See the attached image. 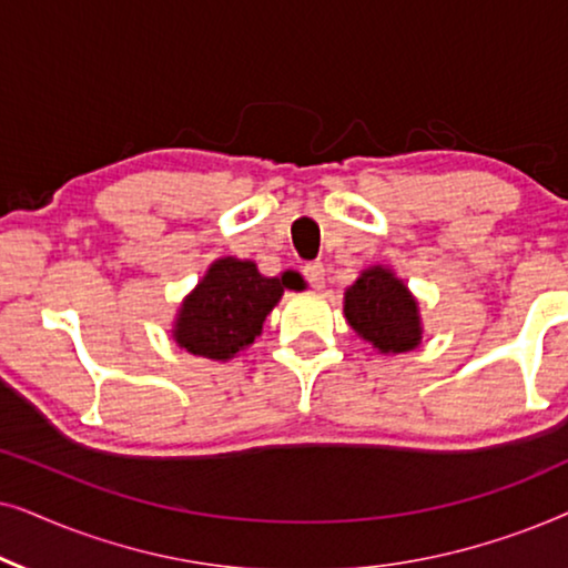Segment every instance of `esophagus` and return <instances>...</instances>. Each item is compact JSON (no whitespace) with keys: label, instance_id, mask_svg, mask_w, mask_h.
Returning a JSON list of instances; mask_svg holds the SVG:
<instances>
[{"label":"esophagus","instance_id":"obj_1","mask_svg":"<svg viewBox=\"0 0 568 568\" xmlns=\"http://www.w3.org/2000/svg\"><path fill=\"white\" fill-rule=\"evenodd\" d=\"M305 278L310 284H313V290H323L325 286V266L323 263H307L305 268Z\"/></svg>","mask_w":568,"mask_h":568}]
</instances>
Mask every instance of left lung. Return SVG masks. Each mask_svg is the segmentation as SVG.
<instances>
[{
  "label": "left lung",
  "instance_id": "left-lung-1",
  "mask_svg": "<svg viewBox=\"0 0 568 568\" xmlns=\"http://www.w3.org/2000/svg\"><path fill=\"white\" fill-rule=\"evenodd\" d=\"M344 317L379 354H403L422 344V310L414 292L387 266L364 268L344 292Z\"/></svg>",
  "mask_w": 568,
  "mask_h": 568
}]
</instances>
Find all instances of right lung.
Returning a JSON list of instances; mask_svg holds the SVG:
<instances>
[{
    "label": "right lung",
    "instance_id": "1",
    "mask_svg": "<svg viewBox=\"0 0 568 568\" xmlns=\"http://www.w3.org/2000/svg\"><path fill=\"white\" fill-rule=\"evenodd\" d=\"M284 290H305V278L297 271L263 276L253 261L224 255L185 294L170 333L189 354L227 362L261 336Z\"/></svg>",
    "mask_w": 568,
    "mask_h": 568
}]
</instances>
